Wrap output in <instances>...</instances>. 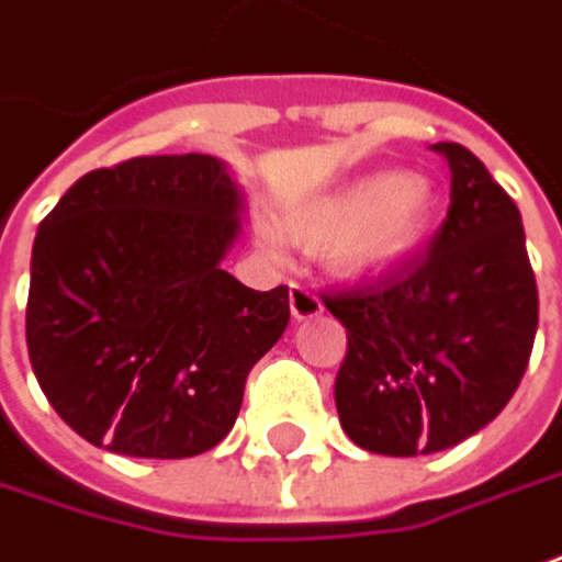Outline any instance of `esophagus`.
<instances>
[{"label": "esophagus", "instance_id": "34e87169", "mask_svg": "<svg viewBox=\"0 0 562 562\" xmlns=\"http://www.w3.org/2000/svg\"><path fill=\"white\" fill-rule=\"evenodd\" d=\"M322 300L306 288V284H290V312H293V318H315V315H322Z\"/></svg>", "mask_w": 562, "mask_h": 562}]
</instances>
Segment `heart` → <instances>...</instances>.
I'll list each match as a JSON object with an SVG mask.
<instances>
[{"mask_svg":"<svg viewBox=\"0 0 562 562\" xmlns=\"http://www.w3.org/2000/svg\"><path fill=\"white\" fill-rule=\"evenodd\" d=\"M432 213V191L414 176H368L300 203L284 220V235L318 250L340 274L393 269L420 244ZM272 237V235H269Z\"/></svg>","mask_w":562,"mask_h":562,"instance_id":"heart-1","label":"heart"}]
</instances>
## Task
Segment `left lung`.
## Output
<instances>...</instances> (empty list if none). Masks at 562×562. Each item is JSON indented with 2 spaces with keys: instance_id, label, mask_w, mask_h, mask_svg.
Instances as JSON below:
<instances>
[{
  "instance_id": "obj_1",
  "label": "left lung",
  "mask_w": 562,
  "mask_h": 562,
  "mask_svg": "<svg viewBox=\"0 0 562 562\" xmlns=\"http://www.w3.org/2000/svg\"><path fill=\"white\" fill-rule=\"evenodd\" d=\"M442 225L402 272L325 293L346 327L334 398L346 436L414 458L464 442L517 393L532 356L538 288L514 198L458 142Z\"/></svg>"
}]
</instances>
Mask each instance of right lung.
<instances>
[{
  "mask_svg": "<svg viewBox=\"0 0 562 562\" xmlns=\"http://www.w3.org/2000/svg\"><path fill=\"white\" fill-rule=\"evenodd\" d=\"M237 210L216 157L160 154L86 172L40 222L26 352L86 442L172 461L232 432L290 322L284 284L259 293L220 266Z\"/></svg>",
  "mask_w": 562,
  "mask_h": 562,
  "instance_id": "add662e5",
  "label": "right lung"
}]
</instances>
